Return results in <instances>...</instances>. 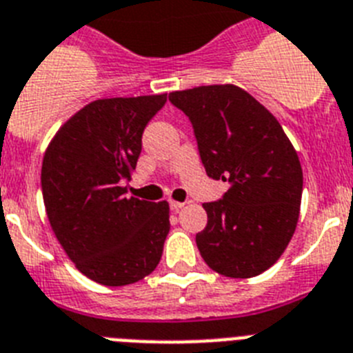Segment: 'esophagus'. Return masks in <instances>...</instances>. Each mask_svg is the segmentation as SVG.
<instances>
[{
    "instance_id": "34e87169",
    "label": "esophagus",
    "mask_w": 353,
    "mask_h": 353,
    "mask_svg": "<svg viewBox=\"0 0 353 353\" xmlns=\"http://www.w3.org/2000/svg\"><path fill=\"white\" fill-rule=\"evenodd\" d=\"M170 207H171V210H173V212H179V210L183 207V203H182V201L171 200V201H170Z\"/></svg>"
}]
</instances>
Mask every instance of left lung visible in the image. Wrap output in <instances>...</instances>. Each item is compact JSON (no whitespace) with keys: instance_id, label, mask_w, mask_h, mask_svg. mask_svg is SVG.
Segmentation results:
<instances>
[{"instance_id":"1","label":"left lung","mask_w":353,"mask_h":353,"mask_svg":"<svg viewBox=\"0 0 353 353\" xmlns=\"http://www.w3.org/2000/svg\"><path fill=\"white\" fill-rule=\"evenodd\" d=\"M170 101L189 117L207 174L228 182L221 200L203 203L201 257L230 279L261 275L296 228L303 188L296 150L275 116L237 85L174 90Z\"/></svg>"}]
</instances>
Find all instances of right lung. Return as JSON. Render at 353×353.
<instances>
[{"label": "right lung", "instance_id": "right-lung-1", "mask_svg": "<svg viewBox=\"0 0 353 353\" xmlns=\"http://www.w3.org/2000/svg\"><path fill=\"white\" fill-rule=\"evenodd\" d=\"M168 94L90 101L60 126L42 161L48 219L74 266L119 288L150 275L170 232L168 201L126 198L148 121Z\"/></svg>", "mask_w": 353, "mask_h": 353}]
</instances>
